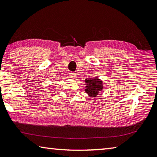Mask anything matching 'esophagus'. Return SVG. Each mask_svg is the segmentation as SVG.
<instances>
[{
  "mask_svg": "<svg viewBox=\"0 0 157 157\" xmlns=\"http://www.w3.org/2000/svg\"><path fill=\"white\" fill-rule=\"evenodd\" d=\"M69 76H70V78H75L76 74L75 73H70V74H69Z\"/></svg>",
  "mask_w": 157,
  "mask_h": 157,
  "instance_id": "obj_1",
  "label": "esophagus"
}]
</instances>
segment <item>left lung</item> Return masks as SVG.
Wrapping results in <instances>:
<instances>
[{
	"mask_svg": "<svg viewBox=\"0 0 157 157\" xmlns=\"http://www.w3.org/2000/svg\"><path fill=\"white\" fill-rule=\"evenodd\" d=\"M86 86L85 88V91L90 97L95 98L102 90L103 83L102 81L98 78H87L85 79Z\"/></svg>",
	"mask_w": 157,
	"mask_h": 157,
	"instance_id": "left-lung-1",
	"label": "left lung"
}]
</instances>
